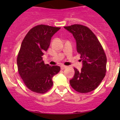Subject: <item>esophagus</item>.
<instances>
[{
    "mask_svg": "<svg viewBox=\"0 0 120 120\" xmlns=\"http://www.w3.org/2000/svg\"><path fill=\"white\" fill-rule=\"evenodd\" d=\"M67 67V66H65V65H61V70H64V69H65V68H66Z\"/></svg>",
    "mask_w": 120,
    "mask_h": 120,
    "instance_id": "34e87169",
    "label": "esophagus"
}]
</instances>
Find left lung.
Wrapping results in <instances>:
<instances>
[{"label":"left lung","instance_id":"left-lung-1","mask_svg":"<svg viewBox=\"0 0 120 120\" xmlns=\"http://www.w3.org/2000/svg\"><path fill=\"white\" fill-rule=\"evenodd\" d=\"M64 28L71 33L76 40L77 52L82 61L81 70L74 68L75 75L70 83L79 93L92 91L98 87L106 75L105 53L96 36L88 27L74 24Z\"/></svg>","mask_w":120,"mask_h":120}]
</instances>
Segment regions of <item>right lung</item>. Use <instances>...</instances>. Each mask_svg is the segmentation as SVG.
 Segmentation results:
<instances>
[{"label":"right lung","instance_id":"obj_1","mask_svg":"<svg viewBox=\"0 0 120 120\" xmlns=\"http://www.w3.org/2000/svg\"><path fill=\"white\" fill-rule=\"evenodd\" d=\"M60 29L40 24L28 32L22 41L17 59L18 71L25 85L32 91L45 93L53 85L52 77L59 66L44 64L43 56L47 52L52 37Z\"/></svg>","mask_w":120,"mask_h":120}]
</instances>
